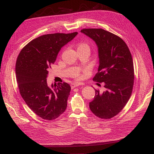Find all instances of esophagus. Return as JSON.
<instances>
[{
	"label": "esophagus",
	"mask_w": 154,
	"mask_h": 154,
	"mask_svg": "<svg viewBox=\"0 0 154 154\" xmlns=\"http://www.w3.org/2000/svg\"><path fill=\"white\" fill-rule=\"evenodd\" d=\"M79 85H81V84H80V83H77V82H73V83H72L71 84V88H72V89L73 88H75V87H77V86H79Z\"/></svg>",
	"instance_id": "esophagus-1"
}]
</instances>
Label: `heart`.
<instances>
[{
  "instance_id": "1",
  "label": "heart",
  "mask_w": 154,
  "mask_h": 154,
  "mask_svg": "<svg viewBox=\"0 0 154 154\" xmlns=\"http://www.w3.org/2000/svg\"><path fill=\"white\" fill-rule=\"evenodd\" d=\"M78 47H89L88 45L87 44H86V43H80V44L78 45ZM74 77H78V75H77V74H75V75H74Z\"/></svg>"
}]
</instances>
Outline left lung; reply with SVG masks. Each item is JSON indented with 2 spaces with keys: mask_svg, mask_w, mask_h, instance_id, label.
Instances as JSON below:
<instances>
[{
  "mask_svg": "<svg viewBox=\"0 0 154 154\" xmlns=\"http://www.w3.org/2000/svg\"><path fill=\"white\" fill-rule=\"evenodd\" d=\"M81 32L98 47L100 66L93 81L104 82L106 88L103 93L95 89L90 109L97 117L111 119L124 108L131 96L135 78L131 54L123 39L109 31L84 29Z\"/></svg>",
  "mask_w": 154,
  "mask_h": 154,
  "instance_id": "8db88e82",
  "label": "left lung"
}]
</instances>
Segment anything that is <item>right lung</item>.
I'll return each mask as SVG.
<instances>
[{
    "mask_svg": "<svg viewBox=\"0 0 154 154\" xmlns=\"http://www.w3.org/2000/svg\"><path fill=\"white\" fill-rule=\"evenodd\" d=\"M78 32L48 34L30 41L19 53L15 73L19 92L29 107L45 120L65 111L71 87L66 82L47 86L46 78L61 47Z\"/></svg>",
    "mask_w": 154,
    "mask_h": 154,
    "instance_id": "obj_1",
    "label": "right lung"
}]
</instances>
